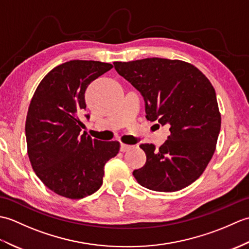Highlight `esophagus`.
Here are the masks:
<instances>
[{
	"instance_id": "obj_1",
	"label": "esophagus",
	"mask_w": 249,
	"mask_h": 249,
	"mask_svg": "<svg viewBox=\"0 0 249 249\" xmlns=\"http://www.w3.org/2000/svg\"><path fill=\"white\" fill-rule=\"evenodd\" d=\"M130 145H127V144H124V143H121V146H120V150L121 152H126L128 151L130 149Z\"/></svg>"
}]
</instances>
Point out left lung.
Instances as JSON below:
<instances>
[{
	"instance_id": "1",
	"label": "left lung",
	"mask_w": 249,
	"mask_h": 249,
	"mask_svg": "<svg viewBox=\"0 0 249 249\" xmlns=\"http://www.w3.org/2000/svg\"><path fill=\"white\" fill-rule=\"evenodd\" d=\"M113 64L143 96L146 119L170 127V135L158 150L154 144L140 145L146 162L134 170L137 182L165 193L194 183L212 158L220 131L212 83L197 67L178 60L149 57Z\"/></svg>"
}]
</instances>
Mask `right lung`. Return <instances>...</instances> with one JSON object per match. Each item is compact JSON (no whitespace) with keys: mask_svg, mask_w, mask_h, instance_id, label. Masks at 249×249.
I'll return each instance as SVG.
<instances>
[{"mask_svg":"<svg viewBox=\"0 0 249 249\" xmlns=\"http://www.w3.org/2000/svg\"><path fill=\"white\" fill-rule=\"evenodd\" d=\"M112 67L99 61L63 63L47 73L31 100L25 121L31 165L40 181L62 197L81 199L97 192L106 162L119 153L118 141L81 135L79 119L87 108L89 84Z\"/></svg>","mask_w":249,"mask_h":249,"instance_id":"add662e5","label":"right lung"}]
</instances>
